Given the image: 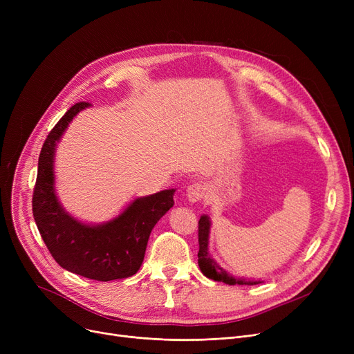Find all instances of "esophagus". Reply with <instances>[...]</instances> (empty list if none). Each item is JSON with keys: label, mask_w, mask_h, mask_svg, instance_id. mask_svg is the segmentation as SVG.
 <instances>
[{"label": "esophagus", "mask_w": 354, "mask_h": 354, "mask_svg": "<svg viewBox=\"0 0 354 354\" xmlns=\"http://www.w3.org/2000/svg\"><path fill=\"white\" fill-rule=\"evenodd\" d=\"M203 195H205V187L199 182H194L187 188V198L189 202H198L203 198Z\"/></svg>", "instance_id": "obj_1"}]
</instances>
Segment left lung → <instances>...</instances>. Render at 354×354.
Here are the masks:
<instances>
[{
    "label": "left lung",
    "instance_id": "1",
    "mask_svg": "<svg viewBox=\"0 0 354 354\" xmlns=\"http://www.w3.org/2000/svg\"><path fill=\"white\" fill-rule=\"evenodd\" d=\"M198 241H199V252H198V264L202 274L211 278L214 281L225 283L230 286H255L261 281L245 280V278H236L228 274L225 270H222L209 255V230H211V221L208 215H202L198 222Z\"/></svg>",
    "mask_w": 354,
    "mask_h": 354
}]
</instances>
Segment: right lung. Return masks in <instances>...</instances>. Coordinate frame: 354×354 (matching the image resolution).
<instances>
[{
	"label": "right lung",
	"mask_w": 354,
	"mask_h": 354,
	"mask_svg": "<svg viewBox=\"0 0 354 354\" xmlns=\"http://www.w3.org/2000/svg\"><path fill=\"white\" fill-rule=\"evenodd\" d=\"M90 103L71 106L48 133L39 158L32 194V215L50 254L60 267L96 281L136 274L143 263L149 235L174 207L175 189L136 198L116 218L88 225L64 211L54 189V153L68 123Z\"/></svg>",
	"instance_id": "obj_1"
}]
</instances>
